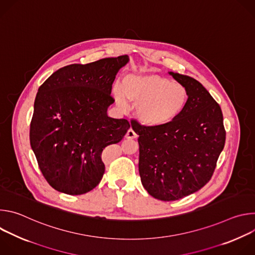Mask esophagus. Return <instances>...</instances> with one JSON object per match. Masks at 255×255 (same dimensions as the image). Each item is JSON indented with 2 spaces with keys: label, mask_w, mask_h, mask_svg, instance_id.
<instances>
[{
  "label": "esophagus",
  "mask_w": 255,
  "mask_h": 255,
  "mask_svg": "<svg viewBox=\"0 0 255 255\" xmlns=\"http://www.w3.org/2000/svg\"><path fill=\"white\" fill-rule=\"evenodd\" d=\"M125 137L127 139H136L137 138V134L133 131V129H129L125 135Z\"/></svg>",
  "instance_id": "obj_1"
}]
</instances>
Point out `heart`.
Returning <instances> with one entry per match:
<instances>
[{
  "mask_svg": "<svg viewBox=\"0 0 255 255\" xmlns=\"http://www.w3.org/2000/svg\"><path fill=\"white\" fill-rule=\"evenodd\" d=\"M113 96L122 108L126 107V100L136 106V119L149 128H163L172 123L183 112L189 98L183 85L154 72L126 75L122 88H113Z\"/></svg>",
  "mask_w": 255,
  "mask_h": 255,
  "instance_id": "b5f03b06",
  "label": "heart"
}]
</instances>
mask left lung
<instances>
[{
    "mask_svg": "<svg viewBox=\"0 0 255 255\" xmlns=\"http://www.w3.org/2000/svg\"><path fill=\"white\" fill-rule=\"evenodd\" d=\"M189 94L180 115L163 128L131 123L139 135V174L144 189L160 201L198 192L211 179L225 144L220 106L197 80L168 71Z\"/></svg>",
    "mask_w": 255,
    "mask_h": 255,
    "instance_id": "left-lung-1",
    "label": "left lung"
}]
</instances>
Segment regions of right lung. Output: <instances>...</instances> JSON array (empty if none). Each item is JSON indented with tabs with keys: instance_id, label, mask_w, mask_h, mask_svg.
<instances>
[{
	"instance_id": "1",
	"label": "right lung",
	"mask_w": 255,
	"mask_h": 255,
	"mask_svg": "<svg viewBox=\"0 0 255 255\" xmlns=\"http://www.w3.org/2000/svg\"><path fill=\"white\" fill-rule=\"evenodd\" d=\"M128 55L59 68L40 86L34 102L30 144L47 183L56 191L83 195L101 181L102 152L130 128L107 114L112 85Z\"/></svg>"
}]
</instances>
